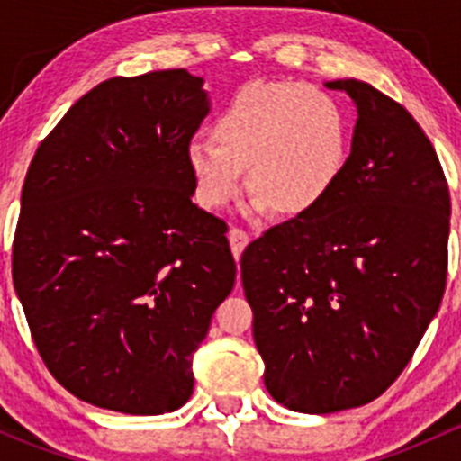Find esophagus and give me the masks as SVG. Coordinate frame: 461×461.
I'll use <instances>...</instances> for the list:
<instances>
[{
	"mask_svg": "<svg viewBox=\"0 0 461 461\" xmlns=\"http://www.w3.org/2000/svg\"><path fill=\"white\" fill-rule=\"evenodd\" d=\"M248 243H249V234L245 230H231L230 231V245H231V254H234L236 258L240 257V254H243V249L248 248Z\"/></svg>",
	"mask_w": 461,
	"mask_h": 461,
	"instance_id": "34e87169",
	"label": "esophagus"
}]
</instances>
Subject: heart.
<instances>
[{
  "instance_id": "b5f03b06",
  "label": "heart",
  "mask_w": 461,
  "mask_h": 461,
  "mask_svg": "<svg viewBox=\"0 0 461 461\" xmlns=\"http://www.w3.org/2000/svg\"><path fill=\"white\" fill-rule=\"evenodd\" d=\"M212 140L194 138L185 160L196 201L225 209L248 180V213L276 207L285 216L317 209L348 162V120L337 97L305 82H254L216 113Z\"/></svg>"
}]
</instances>
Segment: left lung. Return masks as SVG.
<instances>
[{
  "label": "left lung",
  "instance_id": "8db88e82",
  "mask_svg": "<svg viewBox=\"0 0 461 461\" xmlns=\"http://www.w3.org/2000/svg\"><path fill=\"white\" fill-rule=\"evenodd\" d=\"M352 151L317 209L240 257L265 388L296 412L373 402L415 355L446 287L450 194L435 149L399 102L359 80Z\"/></svg>",
  "mask_w": 461,
  "mask_h": 461
}]
</instances>
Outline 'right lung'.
Masks as SVG:
<instances>
[{"label":"right lung","mask_w":461,"mask_h":461,"mask_svg":"<svg viewBox=\"0 0 461 461\" xmlns=\"http://www.w3.org/2000/svg\"><path fill=\"white\" fill-rule=\"evenodd\" d=\"M207 113L185 68L111 77L31 160L13 283L49 373L93 406L162 415L192 397L236 281L227 225L192 203L185 149Z\"/></svg>","instance_id":"add662e5"}]
</instances>
